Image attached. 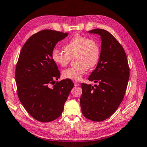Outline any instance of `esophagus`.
Instances as JSON below:
<instances>
[{"mask_svg":"<svg viewBox=\"0 0 147 147\" xmlns=\"http://www.w3.org/2000/svg\"><path fill=\"white\" fill-rule=\"evenodd\" d=\"M74 86H78L80 85V83L78 82H74Z\"/></svg>","mask_w":147,"mask_h":147,"instance_id":"obj_1","label":"esophagus"}]
</instances>
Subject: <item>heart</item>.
I'll return each instance as SVG.
<instances>
[{"instance_id":"b5f03b06","label":"heart","mask_w":147,"mask_h":147,"mask_svg":"<svg viewBox=\"0 0 147 147\" xmlns=\"http://www.w3.org/2000/svg\"><path fill=\"white\" fill-rule=\"evenodd\" d=\"M65 53L54 49L51 53L52 61L59 66L65 67L72 58L76 65L62 72L65 79L78 81L82 78L88 68L95 67L100 58V47L95 40L76 34L64 45Z\"/></svg>"}]
</instances>
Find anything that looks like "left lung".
Wrapping results in <instances>:
<instances>
[{
    "label": "left lung",
    "instance_id": "1",
    "mask_svg": "<svg viewBox=\"0 0 147 147\" xmlns=\"http://www.w3.org/2000/svg\"><path fill=\"white\" fill-rule=\"evenodd\" d=\"M89 32L98 34L102 40L98 62L88 78L89 81L98 83V85L82 83L80 105L84 116L100 122L111 116L123 101L129 67L125 51L112 34L98 28Z\"/></svg>",
    "mask_w": 147,
    "mask_h": 147
}]
</instances>
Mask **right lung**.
Listing matches in <instances>:
<instances>
[{"label":"right lung","instance_id":"add662e5","mask_svg":"<svg viewBox=\"0 0 147 147\" xmlns=\"http://www.w3.org/2000/svg\"><path fill=\"white\" fill-rule=\"evenodd\" d=\"M67 35L52 30L40 31L27 40L19 56L15 73L18 97L31 116L40 122L60 116L74 86L69 79L55 84L61 73L51 58L56 43Z\"/></svg>","mask_w":147,"mask_h":147}]
</instances>
